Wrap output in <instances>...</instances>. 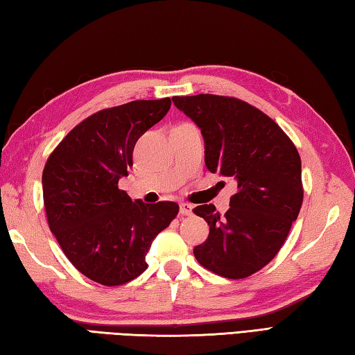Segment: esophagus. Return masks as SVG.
I'll use <instances>...</instances> for the list:
<instances>
[{"mask_svg":"<svg viewBox=\"0 0 355 355\" xmlns=\"http://www.w3.org/2000/svg\"><path fill=\"white\" fill-rule=\"evenodd\" d=\"M191 209H193V207L190 204H185V202H182V204L179 205L180 216H190L191 214Z\"/></svg>","mask_w":355,"mask_h":355,"instance_id":"esophagus-1","label":"esophagus"}]
</instances>
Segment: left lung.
<instances>
[{"label": "left lung", "instance_id": "obj_1", "mask_svg": "<svg viewBox=\"0 0 355 355\" xmlns=\"http://www.w3.org/2000/svg\"><path fill=\"white\" fill-rule=\"evenodd\" d=\"M173 103L200 128L207 168L237 182L223 216L213 204L193 209L209 225L194 257L222 277H248L276 257L297 219L299 151L276 122L245 101L202 93L173 96Z\"/></svg>", "mask_w": 355, "mask_h": 355}]
</instances>
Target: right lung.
<instances>
[{
    "mask_svg": "<svg viewBox=\"0 0 355 355\" xmlns=\"http://www.w3.org/2000/svg\"><path fill=\"white\" fill-rule=\"evenodd\" d=\"M171 99L104 108L70 130L49 156L42 196L50 231L75 268L105 286L147 270L153 239L179 213L176 202L132 200L118 182L133 165L136 141L170 110Z\"/></svg>",
    "mask_w": 355,
    "mask_h": 355,
    "instance_id": "add662e5",
    "label": "right lung"
}]
</instances>
